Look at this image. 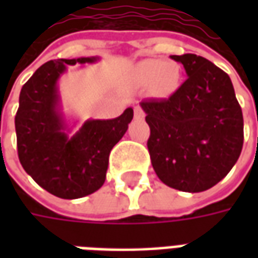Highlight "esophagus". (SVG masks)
<instances>
[{"instance_id":"obj_1","label":"esophagus","mask_w":258,"mask_h":258,"mask_svg":"<svg viewBox=\"0 0 258 258\" xmlns=\"http://www.w3.org/2000/svg\"><path fill=\"white\" fill-rule=\"evenodd\" d=\"M134 116H135V118H138V120H144V118H145V112L142 110V107L141 106H135L134 107Z\"/></svg>"}]
</instances>
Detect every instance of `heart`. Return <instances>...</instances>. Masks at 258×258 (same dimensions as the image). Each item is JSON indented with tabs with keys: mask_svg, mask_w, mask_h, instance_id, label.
<instances>
[{
	"mask_svg": "<svg viewBox=\"0 0 258 258\" xmlns=\"http://www.w3.org/2000/svg\"><path fill=\"white\" fill-rule=\"evenodd\" d=\"M141 73L146 80H155L157 95H171L178 88L181 73L175 63H163L162 60H146L141 64Z\"/></svg>",
	"mask_w": 258,
	"mask_h": 258,
	"instance_id": "heart-1",
	"label": "heart"
}]
</instances>
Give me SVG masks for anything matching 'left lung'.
Here are the masks:
<instances>
[{
    "instance_id": "left-lung-1",
    "label": "left lung",
    "mask_w": 258,
    "mask_h": 258,
    "mask_svg": "<svg viewBox=\"0 0 258 258\" xmlns=\"http://www.w3.org/2000/svg\"><path fill=\"white\" fill-rule=\"evenodd\" d=\"M186 80L167 99L142 101L151 135L148 151L163 184L203 192L218 184L238 162L243 116L224 70L195 53L171 55Z\"/></svg>"
}]
</instances>
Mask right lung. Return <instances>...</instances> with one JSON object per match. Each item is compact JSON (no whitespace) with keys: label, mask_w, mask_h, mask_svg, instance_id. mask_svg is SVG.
I'll list each match as a JSON object with an SVG mask.
<instances>
[{"label":"right lung","mask_w":258,"mask_h":258,"mask_svg":"<svg viewBox=\"0 0 258 258\" xmlns=\"http://www.w3.org/2000/svg\"><path fill=\"white\" fill-rule=\"evenodd\" d=\"M92 58L49 60L22 87L15 116L20 164L41 188L62 199L94 194L106 179L109 155L133 120V107L112 120H87L69 137L60 113L58 80L68 64Z\"/></svg>","instance_id":"obj_1"}]
</instances>
